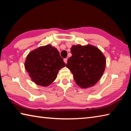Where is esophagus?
<instances>
[{
	"label": "esophagus",
	"instance_id": "esophagus-1",
	"mask_svg": "<svg viewBox=\"0 0 131 131\" xmlns=\"http://www.w3.org/2000/svg\"><path fill=\"white\" fill-rule=\"evenodd\" d=\"M63 61H64V62H65V63H67L68 59H67V58H65V59H63Z\"/></svg>",
	"mask_w": 131,
	"mask_h": 131
}]
</instances>
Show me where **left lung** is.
Masks as SVG:
<instances>
[{
    "label": "left lung",
    "mask_w": 131,
    "mask_h": 131,
    "mask_svg": "<svg viewBox=\"0 0 131 131\" xmlns=\"http://www.w3.org/2000/svg\"><path fill=\"white\" fill-rule=\"evenodd\" d=\"M72 57L66 67L72 72L79 87L86 88L95 85L105 69V57L98 48L91 45L73 46Z\"/></svg>",
    "instance_id": "1"
}]
</instances>
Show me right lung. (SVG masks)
<instances>
[{
    "instance_id": "1",
    "label": "right lung",
    "mask_w": 131,
    "mask_h": 131,
    "mask_svg": "<svg viewBox=\"0 0 131 131\" xmlns=\"http://www.w3.org/2000/svg\"><path fill=\"white\" fill-rule=\"evenodd\" d=\"M65 66L58 51L51 45L31 51L25 63L26 70L32 81L44 87L55 80L59 70Z\"/></svg>"
}]
</instances>
